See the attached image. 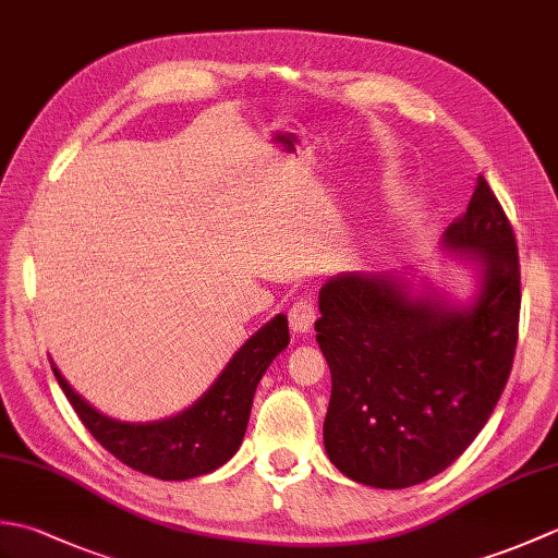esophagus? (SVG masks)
Masks as SVG:
<instances>
[{
  "label": "esophagus",
  "mask_w": 558,
  "mask_h": 558,
  "mask_svg": "<svg viewBox=\"0 0 558 558\" xmlns=\"http://www.w3.org/2000/svg\"><path fill=\"white\" fill-rule=\"evenodd\" d=\"M314 322H316V306L312 298L298 300L290 306V328L294 333H310Z\"/></svg>",
  "instance_id": "esophagus-1"
}]
</instances>
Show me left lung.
I'll list each match as a JSON object with an SVG mask.
<instances>
[{"instance_id": "left-lung-1", "label": "left lung", "mask_w": 558, "mask_h": 558, "mask_svg": "<svg viewBox=\"0 0 558 558\" xmlns=\"http://www.w3.org/2000/svg\"><path fill=\"white\" fill-rule=\"evenodd\" d=\"M441 246L472 268L468 300L402 272H340L318 292L316 342L333 381L324 446L342 475L366 487L405 489L453 465L511 374L518 248L482 174Z\"/></svg>"}]
</instances>
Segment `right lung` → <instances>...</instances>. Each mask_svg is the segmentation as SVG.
<instances>
[{
    "instance_id": "add662e5",
    "label": "right lung",
    "mask_w": 558,
    "mask_h": 558,
    "mask_svg": "<svg viewBox=\"0 0 558 558\" xmlns=\"http://www.w3.org/2000/svg\"><path fill=\"white\" fill-rule=\"evenodd\" d=\"M288 316L278 314L232 354L216 381L192 405L158 422H122L108 417L78 396L52 362L59 388L83 426L102 448L132 470L156 480L182 482L225 465L242 446L260 376L288 348Z\"/></svg>"
}]
</instances>
